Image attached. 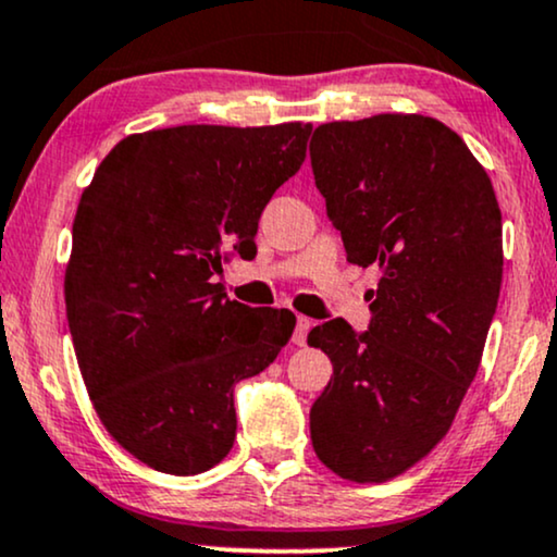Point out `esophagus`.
I'll list each match as a JSON object with an SVG mask.
<instances>
[{"mask_svg": "<svg viewBox=\"0 0 557 557\" xmlns=\"http://www.w3.org/2000/svg\"><path fill=\"white\" fill-rule=\"evenodd\" d=\"M313 326V321L308 317H298L296 319V332H293V345L304 347L306 345V337H308V330Z\"/></svg>", "mask_w": 557, "mask_h": 557, "instance_id": "1", "label": "esophagus"}]
</instances>
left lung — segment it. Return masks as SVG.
Returning a JSON list of instances; mask_svg holds the SVG:
<instances>
[{
	"label": "left lung",
	"mask_w": 557,
	"mask_h": 557,
	"mask_svg": "<svg viewBox=\"0 0 557 557\" xmlns=\"http://www.w3.org/2000/svg\"><path fill=\"white\" fill-rule=\"evenodd\" d=\"M311 165L350 264L381 272L371 326H313L332 360L311 407L317 457L350 482H386L448 433L478 373L504 277L500 207L457 132L420 113L313 129Z\"/></svg>",
	"instance_id": "left-lung-1"
}]
</instances>
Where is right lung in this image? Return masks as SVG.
<instances>
[{
	"label": "right lung",
	"instance_id": "right-lung-1",
	"mask_svg": "<svg viewBox=\"0 0 557 557\" xmlns=\"http://www.w3.org/2000/svg\"><path fill=\"white\" fill-rule=\"evenodd\" d=\"M311 126L189 124L129 134L79 197L66 321L100 423L132 457L199 474L236 438L233 384L277 358L296 317L227 300L214 272L257 249L261 210Z\"/></svg>",
	"mask_w": 557,
	"mask_h": 557
}]
</instances>
